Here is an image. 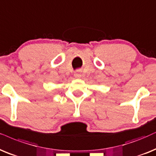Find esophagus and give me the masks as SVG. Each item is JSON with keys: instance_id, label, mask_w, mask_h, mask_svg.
Here are the masks:
<instances>
[{"instance_id": "34e87169", "label": "esophagus", "mask_w": 156, "mask_h": 156, "mask_svg": "<svg viewBox=\"0 0 156 156\" xmlns=\"http://www.w3.org/2000/svg\"><path fill=\"white\" fill-rule=\"evenodd\" d=\"M80 76H81V75H80V73H76L74 74V77L76 78H80Z\"/></svg>"}]
</instances>
